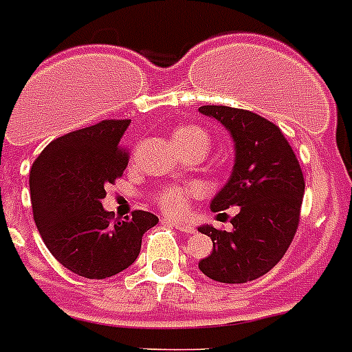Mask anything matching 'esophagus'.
Instances as JSON below:
<instances>
[{
  "label": "esophagus",
  "mask_w": 352,
  "mask_h": 352,
  "mask_svg": "<svg viewBox=\"0 0 352 352\" xmlns=\"http://www.w3.org/2000/svg\"><path fill=\"white\" fill-rule=\"evenodd\" d=\"M165 222H169L170 226H174L178 231H182V233H194V226H192L190 222H185V221H167V219H164Z\"/></svg>",
  "instance_id": "obj_1"
}]
</instances>
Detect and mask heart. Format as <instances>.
I'll return each instance as SVG.
<instances>
[{"mask_svg":"<svg viewBox=\"0 0 352 352\" xmlns=\"http://www.w3.org/2000/svg\"><path fill=\"white\" fill-rule=\"evenodd\" d=\"M173 140L179 151H190V149H203L206 151L210 147V137L201 126L196 124H185L176 128L173 133ZM199 188L197 187H165L156 192V203L164 210L165 213L170 215H179L187 208L188 197L197 196Z\"/></svg>","mask_w":352,"mask_h":352,"instance_id":"1","label":"heart"}]
</instances>
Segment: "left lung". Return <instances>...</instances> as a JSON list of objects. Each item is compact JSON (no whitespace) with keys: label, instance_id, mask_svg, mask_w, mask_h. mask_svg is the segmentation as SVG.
Returning <instances> with one entry per match:
<instances>
[{"label":"left lung","instance_id":"obj_1","mask_svg":"<svg viewBox=\"0 0 352 352\" xmlns=\"http://www.w3.org/2000/svg\"><path fill=\"white\" fill-rule=\"evenodd\" d=\"M199 112L217 119L235 142L233 173L212 210L240 206L231 231L199 228L213 242L199 270L221 283H248L267 274L294 240L305 196L301 165L283 131L265 117L222 104H205Z\"/></svg>","mask_w":352,"mask_h":352}]
</instances>
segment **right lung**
I'll return each mask as SVG.
<instances>
[{"instance_id":"right-lung-1","label":"right lung","mask_w":352,"mask_h":352,"mask_svg":"<svg viewBox=\"0 0 352 352\" xmlns=\"http://www.w3.org/2000/svg\"><path fill=\"white\" fill-rule=\"evenodd\" d=\"M130 119H107L44 147L30 170L33 219L50 253L89 279L119 274L137 260L142 235L158 217L135 210L124 221L107 212L104 187L128 165L122 135Z\"/></svg>"}]
</instances>
